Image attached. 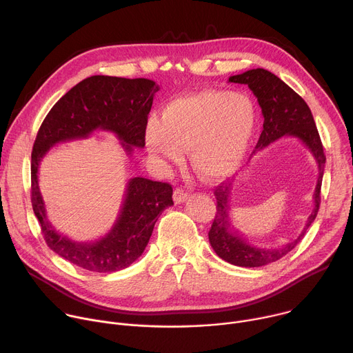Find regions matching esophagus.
<instances>
[{
    "instance_id": "esophagus-1",
    "label": "esophagus",
    "mask_w": 353,
    "mask_h": 353,
    "mask_svg": "<svg viewBox=\"0 0 353 353\" xmlns=\"http://www.w3.org/2000/svg\"><path fill=\"white\" fill-rule=\"evenodd\" d=\"M187 191H184V190H181V188H176L174 190V193H173V200H174V203L176 204H181V203H184L185 200H187Z\"/></svg>"
}]
</instances>
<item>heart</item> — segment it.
Returning <instances> with one entry per match:
<instances>
[{
	"label": "heart",
	"instance_id": "1",
	"mask_svg": "<svg viewBox=\"0 0 353 353\" xmlns=\"http://www.w3.org/2000/svg\"><path fill=\"white\" fill-rule=\"evenodd\" d=\"M259 112L246 94L203 90L170 100L162 118L146 123L148 150L162 163H180L190 150L200 177L218 181L243 162L258 130Z\"/></svg>",
	"mask_w": 353,
	"mask_h": 353
}]
</instances>
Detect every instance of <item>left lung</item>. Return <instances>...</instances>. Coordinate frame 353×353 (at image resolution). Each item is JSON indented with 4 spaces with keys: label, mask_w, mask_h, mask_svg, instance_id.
Here are the masks:
<instances>
[{
    "label": "left lung",
    "mask_w": 353,
    "mask_h": 353,
    "mask_svg": "<svg viewBox=\"0 0 353 353\" xmlns=\"http://www.w3.org/2000/svg\"><path fill=\"white\" fill-rule=\"evenodd\" d=\"M228 81L246 84L254 94V97L258 99L259 107L262 108V115L265 118L263 131L253 153L268 148L270 143L283 137H290L305 145L318 168V179L312 196V212L308 215L305 225L299 236L277 248H261L249 243V241H246L243 235L232 227V221L230 218L231 184L222 183L215 188L214 194L216 199V214L208 232V239L212 249L221 259L231 265L241 268H261L279 261L284 254L293 250L314 222L319 203H321L319 193H321V183L325 168V154L311 110L300 95L283 80L269 70L252 69L242 74L231 76Z\"/></svg>",
    "instance_id": "left-lung-1"
}]
</instances>
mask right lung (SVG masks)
Here are the masks:
<instances>
[{
  "mask_svg": "<svg viewBox=\"0 0 353 353\" xmlns=\"http://www.w3.org/2000/svg\"><path fill=\"white\" fill-rule=\"evenodd\" d=\"M159 85L149 79L91 76L53 105L37 135L30 162L32 208L48 246L60 258L90 272L111 273L131 266L143 253L160 214L173 205L168 183L132 177L112 228L100 239L77 242L59 234L46 215L38 172L42 159L60 142L85 139L94 131L112 132L128 156L145 146V130Z\"/></svg>",
  "mask_w": 353,
  "mask_h": 353,
  "instance_id": "add662e5",
  "label": "right lung"
}]
</instances>
